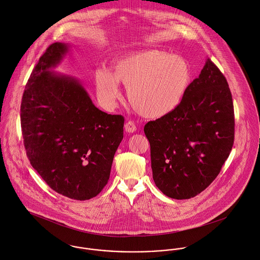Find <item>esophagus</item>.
<instances>
[{"mask_svg": "<svg viewBox=\"0 0 260 260\" xmlns=\"http://www.w3.org/2000/svg\"><path fill=\"white\" fill-rule=\"evenodd\" d=\"M124 129H125L126 133L132 134V133H135V132L137 131V126H136V124H135L134 121L128 120V121H126L125 124H124Z\"/></svg>", "mask_w": 260, "mask_h": 260, "instance_id": "34e87169", "label": "esophagus"}]
</instances>
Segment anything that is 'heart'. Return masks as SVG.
Masks as SVG:
<instances>
[{"instance_id":"b5f03b06","label":"heart","mask_w":260,"mask_h":260,"mask_svg":"<svg viewBox=\"0 0 260 260\" xmlns=\"http://www.w3.org/2000/svg\"><path fill=\"white\" fill-rule=\"evenodd\" d=\"M114 74L106 69L95 72V87L108 107L119 96L118 83L127 88L128 102L141 116L161 117L181 103L191 81V69L184 58L167 52L149 50L115 62Z\"/></svg>"}]
</instances>
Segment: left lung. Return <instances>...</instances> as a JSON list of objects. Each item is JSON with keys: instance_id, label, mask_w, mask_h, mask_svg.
I'll return each mask as SVG.
<instances>
[{"instance_id": "1", "label": "left lung", "mask_w": 260, "mask_h": 260, "mask_svg": "<svg viewBox=\"0 0 260 260\" xmlns=\"http://www.w3.org/2000/svg\"><path fill=\"white\" fill-rule=\"evenodd\" d=\"M144 131L154 183L167 197L191 199L216 178L234 142V111L228 81L210 58L179 106Z\"/></svg>"}]
</instances>
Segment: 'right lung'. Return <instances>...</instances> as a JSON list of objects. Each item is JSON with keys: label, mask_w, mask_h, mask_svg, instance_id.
Segmentation results:
<instances>
[{"label": "right lung", "mask_w": 260, "mask_h": 260, "mask_svg": "<svg viewBox=\"0 0 260 260\" xmlns=\"http://www.w3.org/2000/svg\"><path fill=\"white\" fill-rule=\"evenodd\" d=\"M69 51L54 43L34 68L21 104V126L31 167L56 192L86 201L108 183L123 138L124 118L92 104L75 78L50 71Z\"/></svg>", "instance_id": "obj_1"}]
</instances>
